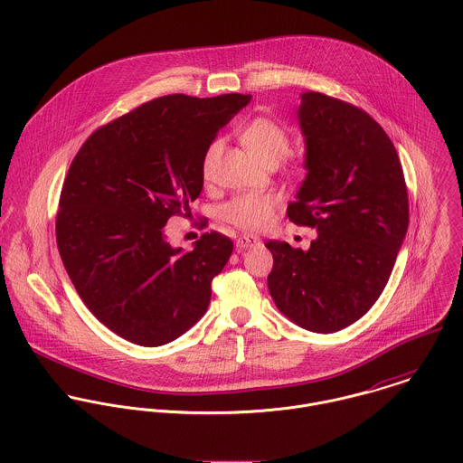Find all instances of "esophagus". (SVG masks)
I'll use <instances>...</instances> for the list:
<instances>
[{
  "instance_id": "1",
  "label": "esophagus",
  "mask_w": 463,
  "mask_h": 463,
  "mask_svg": "<svg viewBox=\"0 0 463 463\" xmlns=\"http://www.w3.org/2000/svg\"><path fill=\"white\" fill-rule=\"evenodd\" d=\"M260 244V239L255 235H241L237 239V250H248V248H255Z\"/></svg>"
}]
</instances>
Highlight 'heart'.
<instances>
[{
  "label": "heart",
  "instance_id": "heart-1",
  "mask_svg": "<svg viewBox=\"0 0 463 463\" xmlns=\"http://www.w3.org/2000/svg\"><path fill=\"white\" fill-rule=\"evenodd\" d=\"M239 137L244 147L264 164H276L279 158L285 156L290 146V137L287 128L278 121L270 118H262V116L248 121L241 128ZM219 149H221L219 140H213L206 147L201 162V171L204 176L210 175V169L219 155ZM276 206H278V198L274 194L244 193L226 201L219 208V217L235 228H241L246 232H257L270 222Z\"/></svg>",
  "mask_w": 463,
  "mask_h": 463
}]
</instances>
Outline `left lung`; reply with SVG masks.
<instances>
[{
  "label": "left lung",
  "mask_w": 463,
  "mask_h": 463,
  "mask_svg": "<svg viewBox=\"0 0 463 463\" xmlns=\"http://www.w3.org/2000/svg\"><path fill=\"white\" fill-rule=\"evenodd\" d=\"M298 118L308 175L287 215L317 239L308 251L269 241L267 287L292 323L333 333L382 296L408 230V193L392 140L367 112L305 92Z\"/></svg>",
  "instance_id": "8db88e82"
}]
</instances>
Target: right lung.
I'll return each mask as SVG.
<instances>
[{
	"label": "right lung",
	"mask_w": 463,
	"mask_h": 463,
	"mask_svg": "<svg viewBox=\"0 0 463 463\" xmlns=\"http://www.w3.org/2000/svg\"><path fill=\"white\" fill-rule=\"evenodd\" d=\"M250 94L151 99L92 133L61 193L57 246L85 307L133 344L164 345L204 316L233 242L203 233L184 253L165 241L173 215L201 194V162Z\"/></svg>",
	"instance_id": "add662e5"
}]
</instances>
